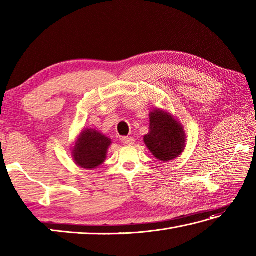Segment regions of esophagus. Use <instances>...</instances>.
<instances>
[{
  "label": "esophagus",
  "mask_w": 256,
  "mask_h": 256,
  "mask_svg": "<svg viewBox=\"0 0 256 256\" xmlns=\"http://www.w3.org/2000/svg\"><path fill=\"white\" fill-rule=\"evenodd\" d=\"M121 143L123 145H128V146H131L135 143V140L133 138H121Z\"/></svg>",
  "instance_id": "obj_1"
}]
</instances>
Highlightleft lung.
Returning a JSON list of instances; mask_svg holds the SVG:
<instances>
[{
	"mask_svg": "<svg viewBox=\"0 0 256 256\" xmlns=\"http://www.w3.org/2000/svg\"><path fill=\"white\" fill-rule=\"evenodd\" d=\"M144 142L157 160L170 162L186 148V133L170 113L156 108L150 113V132L144 136Z\"/></svg>",
	"mask_w": 256,
	"mask_h": 256,
	"instance_id": "left-lung-1",
	"label": "left lung"
}]
</instances>
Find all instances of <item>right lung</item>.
<instances>
[{
    "label": "right lung",
    "mask_w": 256,
    "mask_h": 256,
    "mask_svg": "<svg viewBox=\"0 0 256 256\" xmlns=\"http://www.w3.org/2000/svg\"><path fill=\"white\" fill-rule=\"evenodd\" d=\"M111 140L94 128H84L72 148L76 164L84 170H94L104 162Z\"/></svg>",
    "instance_id": "1"
}]
</instances>
